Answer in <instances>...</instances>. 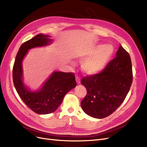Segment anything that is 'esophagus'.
Returning <instances> with one entry per match:
<instances>
[{
  "label": "esophagus",
  "instance_id": "1",
  "mask_svg": "<svg viewBox=\"0 0 147 147\" xmlns=\"http://www.w3.org/2000/svg\"><path fill=\"white\" fill-rule=\"evenodd\" d=\"M76 81L78 84H80V78L78 77H76Z\"/></svg>",
  "mask_w": 147,
  "mask_h": 147
}]
</instances>
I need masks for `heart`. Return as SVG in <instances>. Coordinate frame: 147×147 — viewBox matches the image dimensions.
Listing matches in <instances>:
<instances>
[{
  "label": "heart",
  "mask_w": 147,
  "mask_h": 147,
  "mask_svg": "<svg viewBox=\"0 0 147 147\" xmlns=\"http://www.w3.org/2000/svg\"><path fill=\"white\" fill-rule=\"evenodd\" d=\"M113 53L114 49L112 45L96 46L89 55V56L91 57L84 63V70L89 74H97L101 72L109 64Z\"/></svg>",
  "instance_id": "1"
}]
</instances>
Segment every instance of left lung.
I'll return each instance as SVG.
<instances>
[{
  "label": "left lung",
  "instance_id": "8db88e82",
  "mask_svg": "<svg viewBox=\"0 0 147 147\" xmlns=\"http://www.w3.org/2000/svg\"><path fill=\"white\" fill-rule=\"evenodd\" d=\"M132 82L131 59L120 45L116 57L99 74L82 78L86 96L81 102L83 110L89 116L104 118L121 105Z\"/></svg>",
  "mask_w": 147,
  "mask_h": 147
}]
</instances>
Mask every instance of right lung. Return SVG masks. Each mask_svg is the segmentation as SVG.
Masks as SVG:
<instances>
[{"instance_id":"1","label":"right lung","mask_w":147,"mask_h":147,"mask_svg":"<svg viewBox=\"0 0 147 147\" xmlns=\"http://www.w3.org/2000/svg\"><path fill=\"white\" fill-rule=\"evenodd\" d=\"M50 36L42 34L26 41L20 47L13 67V80L20 98L28 107L37 114L54 112L61 105L67 92L77 86L72 72H54L39 91H30L23 82L22 62L28 50L35 47L50 45Z\"/></svg>"}]
</instances>
